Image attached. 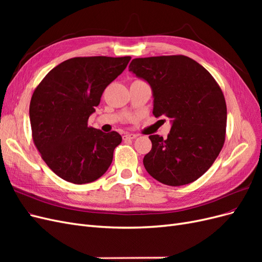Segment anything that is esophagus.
Here are the masks:
<instances>
[{
    "label": "esophagus",
    "mask_w": 262,
    "mask_h": 262,
    "mask_svg": "<svg viewBox=\"0 0 262 262\" xmlns=\"http://www.w3.org/2000/svg\"><path fill=\"white\" fill-rule=\"evenodd\" d=\"M138 137V134H134V133H126L123 136L124 140H133Z\"/></svg>",
    "instance_id": "1"
}]
</instances>
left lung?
Segmentation results:
<instances>
[{
  "label": "left lung",
  "mask_w": 262,
  "mask_h": 262,
  "mask_svg": "<svg viewBox=\"0 0 262 262\" xmlns=\"http://www.w3.org/2000/svg\"><path fill=\"white\" fill-rule=\"evenodd\" d=\"M129 71L153 91V115L170 118L167 139L149 136L146 171L172 187L195 181L216 160L225 142L226 102L208 70L186 55L137 58Z\"/></svg>",
  "instance_id": "1"
}]
</instances>
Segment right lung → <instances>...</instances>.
Instances as JSON below:
<instances>
[{"instance_id": "add662e5", "label": "right lung", "mask_w": 262, "mask_h": 262, "mask_svg": "<svg viewBox=\"0 0 262 262\" xmlns=\"http://www.w3.org/2000/svg\"><path fill=\"white\" fill-rule=\"evenodd\" d=\"M131 57H77L53 68L36 87L29 105L31 136L48 167L76 185L101 177L122 138L89 126L106 87Z\"/></svg>"}]
</instances>
